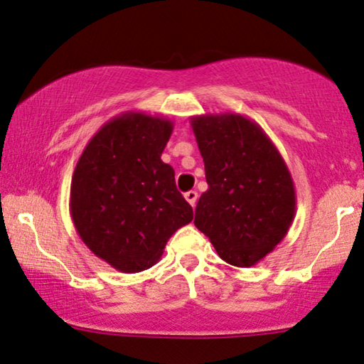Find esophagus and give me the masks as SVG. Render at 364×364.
Here are the masks:
<instances>
[{"label":"esophagus","instance_id":"34e87169","mask_svg":"<svg viewBox=\"0 0 364 364\" xmlns=\"http://www.w3.org/2000/svg\"><path fill=\"white\" fill-rule=\"evenodd\" d=\"M184 198H186V201L191 204L193 208L196 206V203H198V193L196 191H188L186 194H184Z\"/></svg>","mask_w":364,"mask_h":364}]
</instances>
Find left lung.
<instances>
[{"mask_svg":"<svg viewBox=\"0 0 364 364\" xmlns=\"http://www.w3.org/2000/svg\"><path fill=\"white\" fill-rule=\"evenodd\" d=\"M208 191L194 226L219 257L252 267L272 252L295 218V186L282 155L257 122L240 114L191 117Z\"/></svg>","mask_w":364,"mask_h":364,"instance_id":"left-lung-1","label":"left lung"}]
</instances>
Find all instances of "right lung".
<instances>
[{
  "mask_svg": "<svg viewBox=\"0 0 364 364\" xmlns=\"http://www.w3.org/2000/svg\"><path fill=\"white\" fill-rule=\"evenodd\" d=\"M173 122L124 112L99 129L82 151L70 183V218L82 242L124 274L161 259L168 239L193 221L161 161Z\"/></svg>",
  "mask_w": 364,
  "mask_h": 364,
  "instance_id": "add662e5",
  "label": "right lung"
}]
</instances>
